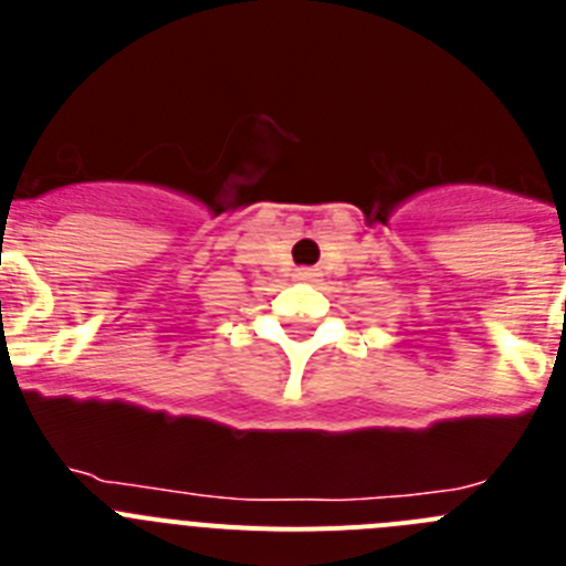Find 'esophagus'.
Instances as JSON below:
<instances>
[{
  "instance_id": "esophagus-1",
  "label": "esophagus",
  "mask_w": 566,
  "mask_h": 566,
  "mask_svg": "<svg viewBox=\"0 0 566 566\" xmlns=\"http://www.w3.org/2000/svg\"><path fill=\"white\" fill-rule=\"evenodd\" d=\"M317 269H294V280H300V283H317Z\"/></svg>"
}]
</instances>
